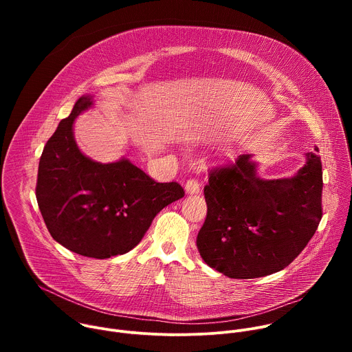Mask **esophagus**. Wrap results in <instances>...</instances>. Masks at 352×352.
<instances>
[{
    "label": "esophagus",
    "mask_w": 352,
    "mask_h": 352,
    "mask_svg": "<svg viewBox=\"0 0 352 352\" xmlns=\"http://www.w3.org/2000/svg\"><path fill=\"white\" fill-rule=\"evenodd\" d=\"M185 190H186L188 193H190V195L197 193V192L200 190V185H199L197 179H195V178H189V179L186 181V184H185Z\"/></svg>",
    "instance_id": "1"
}]
</instances>
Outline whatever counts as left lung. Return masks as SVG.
<instances>
[{
    "label": "left lung",
    "instance_id": "left-lung-1",
    "mask_svg": "<svg viewBox=\"0 0 352 352\" xmlns=\"http://www.w3.org/2000/svg\"><path fill=\"white\" fill-rule=\"evenodd\" d=\"M318 150V148H316ZM250 155L210 170L206 220L196 245L202 259L230 278H256L287 267L322 220V162L307 153L292 178L262 179Z\"/></svg>",
    "mask_w": 352,
    "mask_h": 352
}]
</instances>
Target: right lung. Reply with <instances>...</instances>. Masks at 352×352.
Masks as SVG:
<instances>
[{
    "instance_id": "1",
    "label": "right lung",
    "mask_w": 352,
    "mask_h": 352,
    "mask_svg": "<svg viewBox=\"0 0 352 352\" xmlns=\"http://www.w3.org/2000/svg\"><path fill=\"white\" fill-rule=\"evenodd\" d=\"M91 104V96H82L47 140L36 197L58 243L82 256L107 259L129 252L157 213L185 192L178 182H156L126 159L102 164L86 157L72 126Z\"/></svg>"
}]
</instances>
